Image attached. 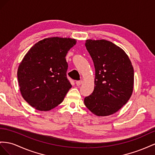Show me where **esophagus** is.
<instances>
[{"label": "esophagus", "instance_id": "obj_1", "mask_svg": "<svg viewBox=\"0 0 155 155\" xmlns=\"http://www.w3.org/2000/svg\"><path fill=\"white\" fill-rule=\"evenodd\" d=\"M82 83H83V81H78L76 82V84H77V86H79L80 85H81Z\"/></svg>", "mask_w": 155, "mask_h": 155}]
</instances>
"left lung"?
Returning a JSON list of instances; mask_svg holds the SVG:
<instances>
[{
  "label": "left lung",
  "mask_w": 155,
  "mask_h": 155,
  "mask_svg": "<svg viewBox=\"0 0 155 155\" xmlns=\"http://www.w3.org/2000/svg\"><path fill=\"white\" fill-rule=\"evenodd\" d=\"M86 49L95 69L92 94L84 104L97 116L117 112L129 100L134 87V69L126 52L105 39H87Z\"/></svg>",
  "instance_id": "8db88e82"
}]
</instances>
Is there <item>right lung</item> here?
<instances>
[{"instance_id": "right-lung-1", "label": "right lung", "mask_w": 155, "mask_h": 155, "mask_svg": "<svg viewBox=\"0 0 155 155\" xmlns=\"http://www.w3.org/2000/svg\"><path fill=\"white\" fill-rule=\"evenodd\" d=\"M77 40L52 37L36 43L24 56L17 70L21 94L31 107L48 111L64 101L72 87L68 80L65 56Z\"/></svg>"}]
</instances>
